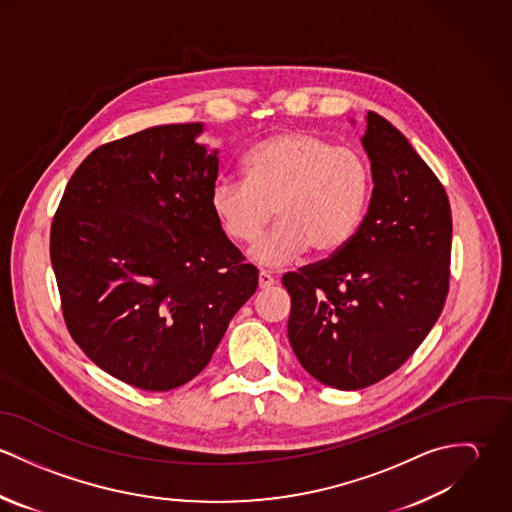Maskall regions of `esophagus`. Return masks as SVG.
<instances>
[{"label":"esophagus","instance_id":"34e87169","mask_svg":"<svg viewBox=\"0 0 512 512\" xmlns=\"http://www.w3.org/2000/svg\"><path fill=\"white\" fill-rule=\"evenodd\" d=\"M274 284H276V278H274L270 272L262 270V272L258 274V286H260L262 290H266V288H272Z\"/></svg>","mask_w":512,"mask_h":512}]
</instances>
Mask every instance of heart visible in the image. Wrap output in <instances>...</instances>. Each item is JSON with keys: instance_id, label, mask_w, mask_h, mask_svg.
Listing matches in <instances>:
<instances>
[{"instance_id": "heart-1", "label": "heart", "mask_w": 512, "mask_h": 512, "mask_svg": "<svg viewBox=\"0 0 512 512\" xmlns=\"http://www.w3.org/2000/svg\"><path fill=\"white\" fill-rule=\"evenodd\" d=\"M244 177H222L211 189V209L222 232L236 244L254 242L250 258L280 268L305 256L343 250L355 236L368 199L365 159L309 132H284L252 147Z\"/></svg>"}]
</instances>
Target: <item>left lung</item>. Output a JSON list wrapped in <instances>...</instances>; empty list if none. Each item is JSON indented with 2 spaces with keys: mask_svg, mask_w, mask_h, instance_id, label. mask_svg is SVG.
Segmentation results:
<instances>
[{
  "mask_svg": "<svg viewBox=\"0 0 512 512\" xmlns=\"http://www.w3.org/2000/svg\"><path fill=\"white\" fill-rule=\"evenodd\" d=\"M363 147L372 197L351 242L288 272V337L301 366L339 390H361L404 365L438 321L449 290L451 209L410 142L376 112Z\"/></svg>",
  "mask_w": 512,
  "mask_h": 512,
  "instance_id": "left-lung-1",
  "label": "left lung"
}]
</instances>
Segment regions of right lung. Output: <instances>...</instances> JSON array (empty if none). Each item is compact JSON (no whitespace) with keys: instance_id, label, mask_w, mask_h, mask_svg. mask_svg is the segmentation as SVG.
<instances>
[{"instance_id":"obj_1","label":"right lung","mask_w":512,"mask_h":512,"mask_svg":"<svg viewBox=\"0 0 512 512\" xmlns=\"http://www.w3.org/2000/svg\"><path fill=\"white\" fill-rule=\"evenodd\" d=\"M203 124L147 128L96 147L74 171L51 226L63 317L114 378L163 392L209 365L258 288L211 209L217 149Z\"/></svg>"}]
</instances>
